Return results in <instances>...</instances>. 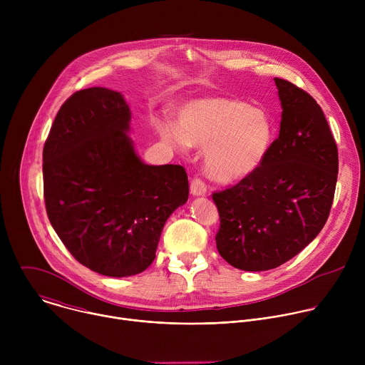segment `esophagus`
Here are the masks:
<instances>
[{
  "label": "esophagus",
  "instance_id": "obj_1",
  "mask_svg": "<svg viewBox=\"0 0 365 365\" xmlns=\"http://www.w3.org/2000/svg\"><path fill=\"white\" fill-rule=\"evenodd\" d=\"M190 193L193 196H203L206 195V185L200 179H193L190 182Z\"/></svg>",
  "mask_w": 365,
  "mask_h": 365
}]
</instances>
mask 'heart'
<instances>
[{
    "mask_svg": "<svg viewBox=\"0 0 365 365\" xmlns=\"http://www.w3.org/2000/svg\"><path fill=\"white\" fill-rule=\"evenodd\" d=\"M158 130L178 151L205 147L206 173L217 182L231 183L264 163L276 124L263 107L228 96H207L185 103L178 111V124L163 121Z\"/></svg>",
    "mask_w": 365,
    "mask_h": 365,
    "instance_id": "1",
    "label": "heart"
}]
</instances>
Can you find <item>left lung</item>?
Here are the masks:
<instances>
[{
    "label": "left lung",
    "mask_w": 365,
    "mask_h": 365,
    "mask_svg": "<svg viewBox=\"0 0 365 365\" xmlns=\"http://www.w3.org/2000/svg\"><path fill=\"white\" fill-rule=\"evenodd\" d=\"M282 103L279 137L264 163L234 187L217 192L221 257L244 272L276 269L324 228L338 178V148L318 102L274 78Z\"/></svg>",
    "instance_id": "8db88e82"
}]
</instances>
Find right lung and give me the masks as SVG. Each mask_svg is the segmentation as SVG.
Listing matches in <instances>:
<instances>
[{"label":"right lung","mask_w":365,"mask_h":365,"mask_svg":"<svg viewBox=\"0 0 365 365\" xmlns=\"http://www.w3.org/2000/svg\"><path fill=\"white\" fill-rule=\"evenodd\" d=\"M121 92L88 88L61 107L43 148L48 221L81 264L110 277L144 272L163 227L185 205L179 165H145L128 135Z\"/></svg>","instance_id":"right-lung-1"}]
</instances>
